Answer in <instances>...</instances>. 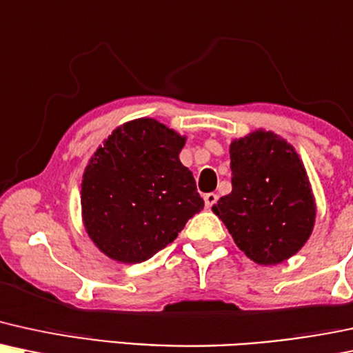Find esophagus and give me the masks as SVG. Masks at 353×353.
Here are the masks:
<instances>
[{
    "label": "esophagus",
    "instance_id": "esophagus-1",
    "mask_svg": "<svg viewBox=\"0 0 353 353\" xmlns=\"http://www.w3.org/2000/svg\"><path fill=\"white\" fill-rule=\"evenodd\" d=\"M216 201H218V194L216 193H206L205 194V206L208 210L213 208V206L216 205Z\"/></svg>",
    "mask_w": 353,
    "mask_h": 353
}]
</instances>
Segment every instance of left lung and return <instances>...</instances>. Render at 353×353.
Masks as SVG:
<instances>
[{"mask_svg":"<svg viewBox=\"0 0 353 353\" xmlns=\"http://www.w3.org/2000/svg\"><path fill=\"white\" fill-rule=\"evenodd\" d=\"M231 190L213 206L236 246L261 266L289 259L316 223V201L304 165L291 143L256 130L230 147Z\"/></svg>","mask_w":353,"mask_h":353,"instance_id":"obj_1","label":"left lung"}]
</instances>
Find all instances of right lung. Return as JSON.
<instances>
[{
  "mask_svg": "<svg viewBox=\"0 0 353 353\" xmlns=\"http://www.w3.org/2000/svg\"><path fill=\"white\" fill-rule=\"evenodd\" d=\"M185 137L155 119L115 128L82 176V219L110 259L137 264L176 238L205 201L180 161Z\"/></svg>",
  "mask_w": 353,
  "mask_h": 353,
  "instance_id": "1",
  "label": "right lung"
}]
</instances>
